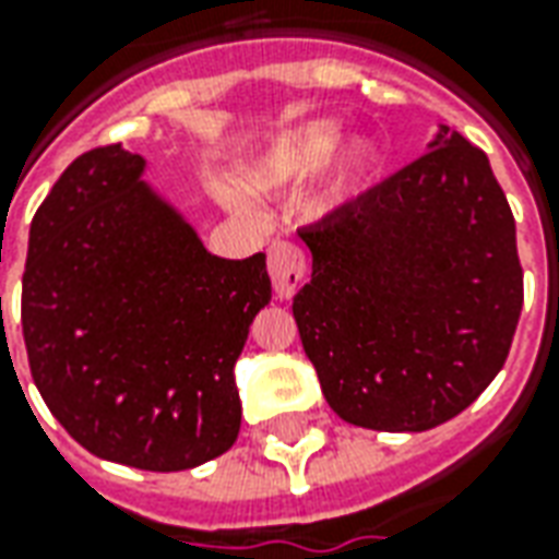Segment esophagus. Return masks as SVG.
Here are the masks:
<instances>
[{
	"label": "esophagus",
	"instance_id": "esophagus-1",
	"mask_svg": "<svg viewBox=\"0 0 559 559\" xmlns=\"http://www.w3.org/2000/svg\"><path fill=\"white\" fill-rule=\"evenodd\" d=\"M269 275L278 299H293L305 278V251L296 242L269 245Z\"/></svg>",
	"mask_w": 559,
	"mask_h": 559
}]
</instances>
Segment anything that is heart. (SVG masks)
Listing matches in <instances>:
<instances>
[{"instance_id": "obj_1", "label": "heart", "mask_w": 559, "mask_h": 559, "mask_svg": "<svg viewBox=\"0 0 559 559\" xmlns=\"http://www.w3.org/2000/svg\"><path fill=\"white\" fill-rule=\"evenodd\" d=\"M335 143H338V128L335 126H314L302 128V131H290V134L278 138L263 152V158L248 170L245 182L251 185L254 191H281V188L308 182L314 173L326 167V160L335 152ZM368 160H371V148L353 146L335 164L332 188L344 191L347 185L356 182L359 173L368 167Z\"/></svg>"}]
</instances>
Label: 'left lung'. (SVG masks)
Returning a JSON list of instances; mask_svg holds the SVG:
<instances>
[{"label":"left lung","mask_w":559,"mask_h":559,"mask_svg":"<svg viewBox=\"0 0 559 559\" xmlns=\"http://www.w3.org/2000/svg\"><path fill=\"white\" fill-rule=\"evenodd\" d=\"M311 281L293 317L341 419L428 431L488 389L524 305L515 218L461 134L302 227Z\"/></svg>","instance_id":"left-lung-1"}]
</instances>
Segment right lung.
<instances>
[{
  "label": "right lung",
  "mask_w": 559,
  "mask_h": 559,
  "mask_svg": "<svg viewBox=\"0 0 559 559\" xmlns=\"http://www.w3.org/2000/svg\"><path fill=\"white\" fill-rule=\"evenodd\" d=\"M119 143L68 164L29 227L23 341L44 404L92 455L173 473L224 455L233 365L269 302L266 254L224 260Z\"/></svg>",
  "instance_id": "obj_1"
}]
</instances>
